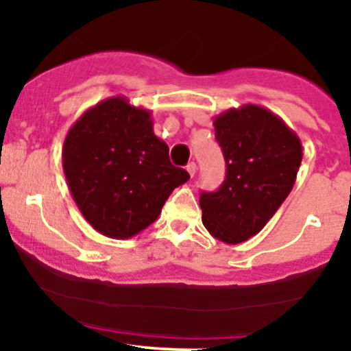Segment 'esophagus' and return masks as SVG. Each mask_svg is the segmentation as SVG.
<instances>
[{"instance_id": "esophagus-1", "label": "esophagus", "mask_w": 351, "mask_h": 351, "mask_svg": "<svg viewBox=\"0 0 351 351\" xmlns=\"http://www.w3.org/2000/svg\"><path fill=\"white\" fill-rule=\"evenodd\" d=\"M186 170H188V173H189V176H191V178H193V176L196 175V170H198V167H196L195 162H191V163H188Z\"/></svg>"}]
</instances>
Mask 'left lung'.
<instances>
[{
    "instance_id": "1",
    "label": "left lung",
    "mask_w": 351,
    "mask_h": 351,
    "mask_svg": "<svg viewBox=\"0 0 351 351\" xmlns=\"http://www.w3.org/2000/svg\"><path fill=\"white\" fill-rule=\"evenodd\" d=\"M226 160L217 191L201 193L203 224L226 244L256 236L287 198L302 163V143L269 108L245 104L215 117Z\"/></svg>"
}]
</instances>
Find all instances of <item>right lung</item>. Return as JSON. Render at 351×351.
I'll return each instance as SVG.
<instances>
[{
  "mask_svg": "<svg viewBox=\"0 0 351 351\" xmlns=\"http://www.w3.org/2000/svg\"><path fill=\"white\" fill-rule=\"evenodd\" d=\"M62 168L79 211L112 239H128L150 226L173 189L189 180L153 134L150 110L122 95L95 104L75 120L64 140Z\"/></svg>",
  "mask_w": 351,
  "mask_h": 351,
  "instance_id": "obj_1",
  "label": "right lung"
}]
</instances>
